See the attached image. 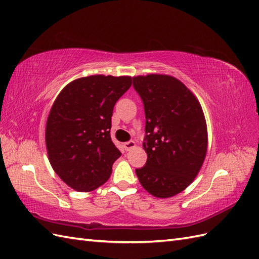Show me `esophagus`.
I'll return each mask as SVG.
<instances>
[{
    "instance_id": "1",
    "label": "esophagus",
    "mask_w": 259,
    "mask_h": 259,
    "mask_svg": "<svg viewBox=\"0 0 259 259\" xmlns=\"http://www.w3.org/2000/svg\"><path fill=\"white\" fill-rule=\"evenodd\" d=\"M135 147H136V142L132 141V140L124 143V149H125V151H130L131 149H134Z\"/></svg>"
}]
</instances>
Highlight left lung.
Masks as SVG:
<instances>
[{"label":"left lung","mask_w":259,"mask_h":259,"mask_svg":"<svg viewBox=\"0 0 259 259\" xmlns=\"http://www.w3.org/2000/svg\"><path fill=\"white\" fill-rule=\"evenodd\" d=\"M132 85L144 106L143 148L148 155L136 174L151 195L175 196L194 181L207 153L202 108L193 93L173 76H136Z\"/></svg>","instance_id":"obj_1"}]
</instances>
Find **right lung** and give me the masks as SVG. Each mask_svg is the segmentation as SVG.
I'll return each instance as SVG.
<instances>
[{"instance_id":"1","label":"right lung","mask_w":259,"mask_h":259,"mask_svg":"<svg viewBox=\"0 0 259 259\" xmlns=\"http://www.w3.org/2000/svg\"><path fill=\"white\" fill-rule=\"evenodd\" d=\"M130 76L92 75L69 83L49 112L46 145L52 168L77 191L108 181L121 153L110 138L116 102L131 86Z\"/></svg>"}]
</instances>
